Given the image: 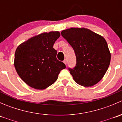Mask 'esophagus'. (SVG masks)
Returning <instances> with one entry per match:
<instances>
[{
    "label": "esophagus",
    "instance_id": "1",
    "mask_svg": "<svg viewBox=\"0 0 122 122\" xmlns=\"http://www.w3.org/2000/svg\"><path fill=\"white\" fill-rule=\"evenodd\" d=\"M63 62H64V63L66 65V64H67V60H64Z\"/></svg>",
    "mask_w": 122,
    "mask_h": 122
}]
</instances>
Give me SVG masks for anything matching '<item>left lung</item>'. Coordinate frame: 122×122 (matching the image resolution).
<instances>
[{
  "instance_id": "1",
  "label": "left lung",
  "mask_w": 122,
  "mask_h": 122,
  "mask_svg": "<svg viewBox=\"0 0 122 122\" xmlns=\"http://www.w3.org/2000/svg\"><path fill=\"white\" fill-rule=\"evenodd\" d=\"M61 35L74 50L76 67L68 68L74 80L84 87L98 83L109 67L111 54L106 41L87 28H71L61 32Z\"/></svg>"
}]
</instances>
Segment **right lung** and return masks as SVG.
Returning <instances> with one entry per match:
<instances>
[{
    "label": "right lung",
    "mask_w": 122,
    "mask_h": 122,
    "mask_svg": "<svg viewBox=\"0 0 122 122\" xmlns=\"http://www.w3.org/2000/svg\"><path fill=\"white\" fill-rule=\"evenodd\" d=\"M60 36L58 31L44 32L30 38L18 46L15 54L16 71L32 88L44 90L56 81L66 65L56 58L53 45Z\"/></svg>",
    "instance_id": "add662e5"
}]
</instances>
